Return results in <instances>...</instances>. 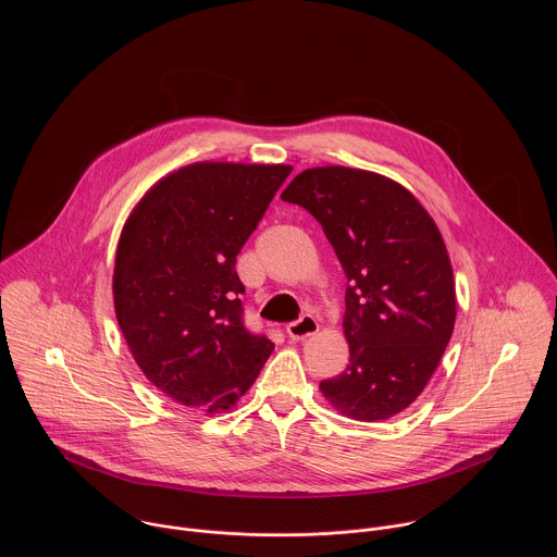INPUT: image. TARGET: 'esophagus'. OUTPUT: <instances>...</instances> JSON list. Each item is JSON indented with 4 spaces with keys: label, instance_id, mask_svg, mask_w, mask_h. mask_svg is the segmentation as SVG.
Returning <instances> with one entry per match:
<instances>
[{
    "label": "esophagus",
    "instance_id": "esophagus-1",
    "mask_svg": "<svg viewBox=\"0 0 557 557\" xmlns=\"http://www.w3.org/2000/svg\"><path fill=\"white\" fill-rule=\"evenodd\" d=\"M319 330L318 319L313 315H302L298 321L287 325V334L292 341H305L309 336H313Z\"/></svg>",
    "mask_w": 557,
    "mask_h": 557
}]
</instances>
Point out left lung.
I'll return each mask as SVG.
<instances>
[{"mask_svg": "<svg viewBox=\"0 0 557 557\" xmlns=\"http://www.w3.org/2000/svg\"><path fill=\"white\" fill-rule=\"evenodd\" d=\"M307 208L347 276L349 364L319 384L341 416L388 420L435 373L457 319L455 274L424 206L395 180L341 164L298 173L281 195Z\"/></svg>", "mask_w": 557, "mask_h": 557, "instance_id": "left-lung-1", "label": "left lung"}]
</instances>
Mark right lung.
<instances>
[{
    "label": "right lung",
    "mask_w": 557,
    "mask_h": 557,
    "mask_svg": "<svg viewBox=\"0 0 557 557\" xmlns=\"http://www.w3.org/2000/svg\"><path fill=\"white\" fill-rule=\"evenodd\" d=\"M292 169L180 166L146 190L122 227L115 318L148 382L184 407L230 411L274 349L242 323L236 257Z\"/></svg>",
    "instance_id": "1"
}]
</instances>
